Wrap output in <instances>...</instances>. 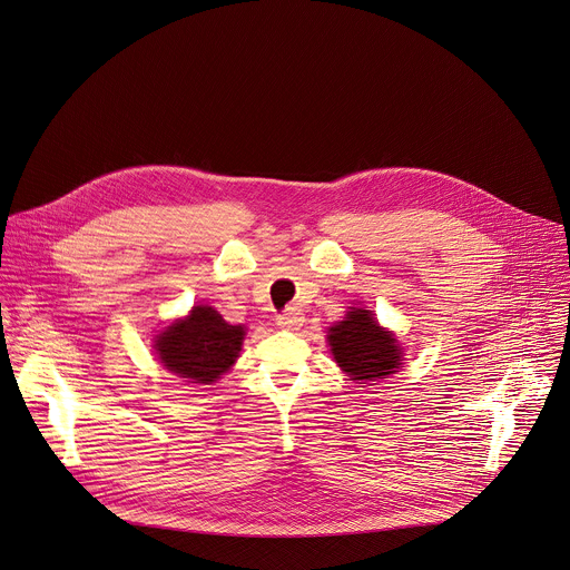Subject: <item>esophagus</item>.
<instances>
[{
    "label": "esophagus",
    "mask_w": 570,
    "mask_h": 570,
    "mask_svg": "<svg viewBox=\"0 0 570 570\" xmlns=\"http://www.w3.org/2000/svg\"><path fill=\"white\" fill-rule=\"evenodd\" d=\"M304 324V313L297 306H288L284 313L277 315V326L284 331H297Z\"/></svg>",
    "instance_id": "1"
}]
</instances>
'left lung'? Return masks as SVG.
<instances>
[{"instance_id": "8db88e82", "label": "left lung", "mask_w": 570, "mask_h": 570, "mask_svg": "<svg viewBox=\"0 0 570 570\" xmlns=\"http://www.w3.org/2000/svg\"><path fill=\"white\" fill-rule=\"evenodd\" d=\"M326 340L337 366L353 382L373 386L402 368L404 351L395 335L380 326L373 311L353 306L342 322L328 328Z\"/></svg>"}]
</instances>
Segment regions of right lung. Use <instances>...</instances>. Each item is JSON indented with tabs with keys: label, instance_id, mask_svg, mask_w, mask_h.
Segmentation results:
<instances>
[{
	"label": "right lung",
	"instance_id": "add662e5",
	"mask_svg": "<svg viewBox=\"0 0 570 570\" xmlns=\"http://www.w3.org/2000/svg\"><path fill=\"white\" fill-rule=\"evenodd\" d=\"M244 335V326H233L213 306L199 304L155 337V353L166 371L208 386L235 364Z\"/></svg>",
	"mask_w": 570,
	"mask_h": 570
}]
</instances>
